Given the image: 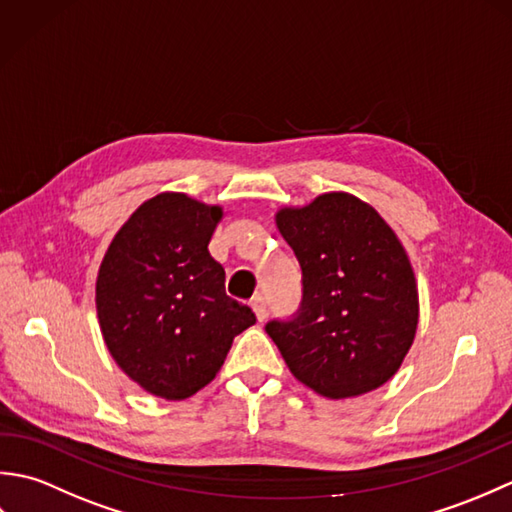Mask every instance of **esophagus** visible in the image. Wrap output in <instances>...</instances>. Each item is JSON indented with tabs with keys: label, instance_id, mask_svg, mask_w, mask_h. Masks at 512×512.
Here are the masks:
<instances>
[{
	"label": "esophagus",
	"instance_id": "1",
	"mask_svg": "<svg viewBox=\"0 0 512 512\" xmlns=\"http://www.w3.org/2000/svg\"><path fill=\"white\" fill-rule=\"evenodd\" d=\"M250 308H253L257 321H264V319H266L268 308H266V299H264L262 295H257V297L250 299Z\"/></svg>",
	"mask_w": 512,
	"mask_h": 512
}]
</instances>
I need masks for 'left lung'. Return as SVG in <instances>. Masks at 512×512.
Masks as SVG:
<instances>
[{
	"mask_svg": "<svg viewBox=\"0 0 512 512\" xmlns=\"http://www.w3.org/2000/svg\"><path fill=\"white\" fill-rule=\"evenodd\" d=\"M277 228L301 266V306L266 332L317 394H367L398 372L418 328V288L389 224L350 193L281 209Z\"/></svg>",
	"mask_w": 512,
	"mask_h": 512,
	"instance_id": "8db88e82",
	"label": "left lung"
}]
</instances>
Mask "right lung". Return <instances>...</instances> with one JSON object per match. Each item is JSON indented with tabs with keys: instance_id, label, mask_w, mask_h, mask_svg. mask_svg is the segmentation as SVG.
Segmentation results:
<instances>
[{
	"instance_id": "obj_1",
	"label": "right lung",
	"mask_w": 512,
	"mask_h": 512,
	"mask_svg": "<svg viewBox=\"0 0 512 512\" xmlns=\"http://www.w3.org/2000/svg\"><path fill=\"white\" fill-rule=\"evenodd\" d=\"M220 206L184 193L140 204L112 239L96 277L107 350L145 391L184 400L209 385L233 339L257 319L226 295L209 253Z\"/></svg>"
}]
</instances>
